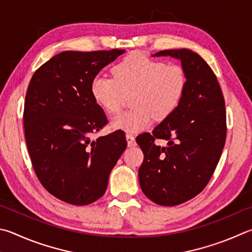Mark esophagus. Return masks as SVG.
<instances>
[{
  "instance_id": "1",
  "label": "esophagus",
  "mask_w": 252,
  "mask_h": 252,
  "mask_svg": "<svg viewBox=\"0 0 252 252\" xmlns=\"http://www.w3.org/2000/svg\"><path fill=\"white\" fill-rule=\"evenodd\" d=\"M126 141H127V145H129V146H135L136 145V142H135L133 134L126 133Z\"/></svg>"
}]
</instances>
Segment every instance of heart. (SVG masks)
<instances>
[{
    "label": "heart",
    "mask_w": 252,
    "mask_h": 252,
    "mask_svg": "<svg viewBox=\"0 0 252 252\" xmlns=\"http://www.w3.org/2000/svg\"><path fill=\"white\" fill-rule=\"evenodd\" d=\"M113 78L95 76L90 82L94 102L108 113L121 110L126 95L134 108L113 118V129L129 133L143 131L154 118L163 121L175 112L189 84L186 70L177 63H165L142 53H131L112 68Z\"/></svg>",
    "instance_id": "heart-1"
}]
</instances>
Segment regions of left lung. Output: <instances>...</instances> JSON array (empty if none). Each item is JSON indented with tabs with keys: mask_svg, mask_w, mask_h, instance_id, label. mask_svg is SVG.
Segmentation results:
<instances>
[{
	"mask_svg": "<svg viewBox=\"0 0 252 252\" xmlns=\"http://www.w3.org/2000/svg\"><path fill=\"white\" fill-rule=\"evenodd\" d=\"M153 56L180 59L189 84L177 110L152 133L136 138L144 154L139 182L155 204L176 206L197 196L213 176L226 141L225 100L216 75L198 54L182 48ZM155 139L168 145L157 146Z\"/></svg>",
	"mask_w": 252,
	"mask_h": 252,
	"instance_id": "8db88e82",
	"label": "left lung"
}]
</instances>
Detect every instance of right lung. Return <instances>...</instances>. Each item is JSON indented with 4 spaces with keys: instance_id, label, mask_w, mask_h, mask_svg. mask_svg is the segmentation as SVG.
Here are the masks:
<instances>
[{
    "instance_id": "1",
    "label": "right lung",
    "mask_w": 252,
    "mask_h": 252,
    "mask_svg": "<svg viewBox=\"0 0 252 252\" xmlns=\"http://www.w3.org/2000/svg\"><path fill=\"white\" fill-rule=\"evenodd\" d=\"M123 53L63 52L34 72L27 88L23 119L32 165L48 193L65 203L82 206L101 197L126 148L123 131L91 140L108 120L90 82Z\"/></svg>"
}]
</instances>
